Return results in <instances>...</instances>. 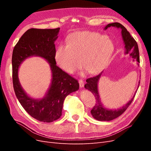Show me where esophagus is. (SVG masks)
<instances>
[{
	"label": "esophagus",
	"instance_id": "34e87169",
	"mask_svg": "<svg viewBox=\"0 0 151 151\" xmlns=\"http://www.w3.org/2000/svg\"><path fill=\"white\" fill-rule=\"evenodd\" d=\"M79 83L80 88H83V87L84 86V82L83 80H79Z\"/></svg>",
	"mask_w": 151,
	"mask_h": 151
}]
</instances>
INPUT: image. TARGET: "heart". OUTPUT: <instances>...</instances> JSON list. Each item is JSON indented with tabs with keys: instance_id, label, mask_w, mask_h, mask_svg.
Returning a JSON list of instances; mask_svg holds the SVG:
<instances>
[{
	"instance_id": "heart-1",
	"label": "heart",
	"mask_w": 151,
	"mask_h": 151,
	"mask_svg": "<svg viewBox=\"0 0 151 151\" xmlns=\"http://www.w3.org/2000/svg\"><path fill=\"white\" fill-rule=\"evenodd\" d=\"M115 50L113 40L108 36L91 31H81L71 36L67 44L57 47L55 58L58 66L74 74L82 65L91 74H96L106 66Z\"/></svg>"
}]
</instances>
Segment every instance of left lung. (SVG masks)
Returning a JSON list of instances; mask_svg holds the SVG:
<instances>
[{"label":"left lung","mask_w":151,"mask_h":151,"mask_svg":"<svg viewBox=\"0 0 151 151\" xmlns=\"http://www.w3.org/2000/svg\"><path fill=\"white\" fill-rule=\"evenodd\" d=\"M110 27H114V28L121 29L122 40L123 43L125 45V54H129L130 57H132V58L135 59V60L138 62L137 65H139V52L138 45L135 42V40L134 39L133 37H132V36L129 33V32L127 31V29L125 27L120 23H118V22H113V23L108 24L104 27V29L106 30L108 28H110ZM102 73L103 72L96 76L91 77V78L87 79V83L85 84L84 88L86 89L91 91V92L94 95L96 99V103L95 106L91 111V115H92L94 119L98 121H111L120 116L128 108V107L130 106V104H131L132 101H133L138 88L135 91L134 95L133 96V97L132 98V99L127 103H126L125 105H123L122 107L117 109L108 108L106 107H105L104 106V104H103L98 90V83L101 77ZM139 84L140 81L139 82L138 84V88L139 86Z\"/></svg>","instance_id":"8db88e82"}]
</instances>
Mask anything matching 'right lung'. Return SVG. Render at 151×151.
<instances>
[{"mask_svg":"<svg viewBox=\"0 0 151 151\" xmlns=\"http://www.w3.org/2000/svg\"><path fill=\"white\" fill-rule=\"evenodd\" d=\"M60 28L27 30L14 48L12 57V81L16 97L29 115L40 122H52L62 115L63 103L67 96L79 90L78 81L59 68L55 59V45ZM38 56L49 63L51 83L43 98L31 97L22 88L18 77L19 68L27 58Z\"/></svg>","mask_w":151,"mask_h":151,"instance_id":"right-lung-1","label":"right lung"}]
</instances>
